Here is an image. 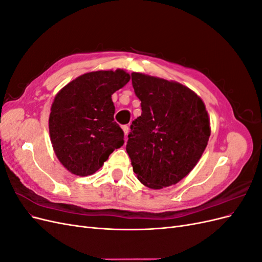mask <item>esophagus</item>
I'll return each instance as SVG.
<instances>
[{
	"label": "esophagus",
	"mask_w": 262,
	"mask_h": 262,
	"mask_svg": "<svg viewBox=\"0 0 262 262\" xmlns=\"http://www.w3.org/2000/svg\"><path fill=\"white\" fill-rule=\"evenodd\" d=\"M121 128H122V130H123L124 136H128V133H129V126H128V125H122Z\"/></svg>",
	"instance_id": "1"
}]
</instances>
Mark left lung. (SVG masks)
Instances as JSON below:
<instances>
[{
    "mask_svg": "<svg viewBox=\"0 0 262 262\" xmlns=\"http://www.w3.org/2000/svg\"><path fill=\"white\" fill-rule=\"evenodd\" d=\"M131 77L142 107L126 143L133 171L150 189L176 185L208 145L211 128L204 102L178 82L137 72Z\"/></svg>",
    "mask_w": 262,
    "mask_h": 262,
    "instance_id": "1",
    "label": "left lung"
}]
</instances>
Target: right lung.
I'll list each match as a JSON object with an SVG mask.
<instances>
[{"mask_svg":"<svg viewBox=\"0 0 262 262\" xmlns=\"http://www.w3.org/2000/svg\"><path fill=\"white\" fill-rule=\"evenodd\" d=\"M129 81L124 70L95 71L76 77L55 95L49 116L50 140L70 172L93 175L123 145V131L114 120L112 95Z\"/></svg>","mask_w":262,"mask_h":262,"instance_id":"obj_1","label":"right lung"}]
</instances>
